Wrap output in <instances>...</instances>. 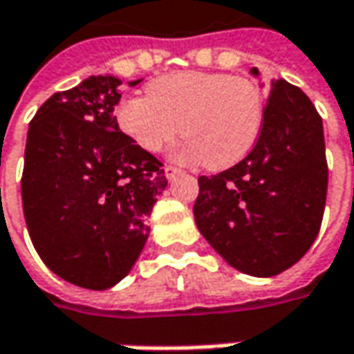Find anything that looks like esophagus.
<instances>
[{"label":"esophagus","mask_w":354,"mask_h":354,"mask_svg":"<svg viewBox=\"0 0 354 354\" xmlns=\"http://www.w3.org/2000/svg\"><path fill=\"white\" fill-rule=\"evenodd\" d=\"M179 173H181V171H179V169H175V167H165V177H167L169 181H171V179H175V177H177V175H179Z\"/></svg>","instance_id":"obj_1"}]
</instances>
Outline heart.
Segmentation results:
<instances>
[{
    "label": "heart",
    "mask_w": 354,
    "mask_h": 354,
    "mask_svg": "<svg viewBox=\"0 0 354 354\" xmlns=\"http://www.w3.org/2000/svg\"><path fill=\"white\" fill-rule=\"evenodd\" d=\"M263 119L265 99L253 81L203 71L163 75L147 85V97L123 99L115 109L117 127L141 151L159 153L181 133L175 157L215 171L253 149Z\"/></svg>",
    "instance_id": "obj_1"
}]
</instances>
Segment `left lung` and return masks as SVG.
I'll list each match as a JSON object with an SVG mask.
<instances>
[{"instance_id":"1","label":"left lung","mask_w":354,"mask_h":354,"mask_svg":"<svg viewBox=\"0 0 354 354\" xmlns=\"http://www.w3.org/2000/svg\"><path fill=\"white\" fill-rule=\"evenodd\" d=\"M251 75L259 77L253 67ZM328 171L323 119L285 80L271 81L253 151L219 175L199 177V233L241 273L287 271L319 235Z\"/></svg>"}]
</instances>
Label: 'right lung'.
Here are the masks:
<instances>
[{"instance_id": "1", "label": "right lung", "mask_w": 354, "mask_h": 354, "mask_svg": "<svg viewBox=\"0 0 354 354\" xmlns=\"http://www.w3.org/2000/svg\"><path fill=\"white\" fill-rule=\"evenodd\" d=\"M121 83L91 75L53 93L27 131L21 199L31 243L57 277L93 291L131 271L167 187L161 163L117 127Z\"/></svg>"}]
</instances>
